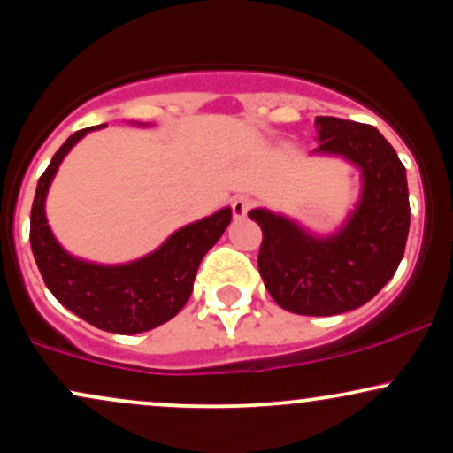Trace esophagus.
<instances>
[{"label":"esophagus","instance_id":"esophagus-1","mask_svg":"<svg viewBox=\"0 0 453 453\" xmlns=\"http://www.w3.org/2000/svg\"><path fill=\"white\" fill-rule=\"evenodd\" d=\"M251 204H253V202L249 200V197H244V196L236 197V200L232 202V215H234V219H242V217L249 212V209H251Z\"/></svg>","mask_w":453,"mask_h":453}]
</instances>
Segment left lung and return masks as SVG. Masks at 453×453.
I'll return each mask as SVG.
<instances>
[{"label": "left lung", "mask_w": 453, "mask_h": 453, "mask_svg": "<svg viewBox=\"0 0 453 453\" xmlns=\"http://www.w3.org/2000/svg\"><path fill=\"white\" fill-rule=\"evenodd\" d=\"M311 155L341 157L360 173V196L332 234H315L283 212L249 211L262 227L257 268L280 309L327 317L366 304L404 256L411 209L407 170L377 127L317 117Z\"/></svg>", "instance_id": "left-lung-1"}]
</instances>
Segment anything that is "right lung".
Segmentation results:
<instances>
[{"mask_svg": "<svg viewBox=\"0 0 453 453\" xmlns=\"http://www.w3.org/2000/svg\"><path fill=\"white\" fill-rule=\"evenodd\" d=\"M147 127V123H138ZM72 134L40 176L31 206L29 241L35 264L50 294L87 324L114 334H138L170 321L194 292L202 257L232 221L223 206L209 217L179 227L155 251L126 264H97L61 247L46 219V196L61 161L93 129Z\"/></svg>", "mask_w": 453, "mask_h": 453, "instance_id": "1", "label": "right lung"}]
</instances>
